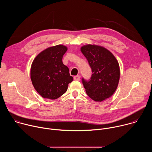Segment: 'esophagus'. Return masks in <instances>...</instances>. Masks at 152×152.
Returning a JSON list of instances; mask_svg holds the SVG:
<instances>
[{
	"label": "esophagus",
	"instance_id": "obj_1",
	"mask_svg": "<svg viewBox=\"0 0 152 152\" xmlns=\"http://www.w3.org/2000/svg\"><path fill=\"white\" fill-rule=\"evenodd\" d=\"M74 79H75V80H80V76H79V75L75 76H74Z\"/></svg>",
	"mask_w": 152,
	"mask_h": 152
}]
</instances>
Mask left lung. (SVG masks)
<instances>
[{"mask_svg":"<svg viewBox=\"0 0 152 152\" xmlns=\"http://www.w3.org/2000/svg\"><path fill=\"white\" fill-rule=\"evenodd\" d=\"M80 50L92 71L90 79H82L87 95L93 100L102 102L115 91L120 79L119 64L113 54L106 49L88 45Z\"/></svg>","mask_w":152,"mask_h":152,"instance_id":"1","label":"left lung"}]
</instances>
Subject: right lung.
I'll return each instance as SVG.
<instances>
[{
  "label": "right lung",
  "mask_w": 152,
  "mask_h": 152,
  "mask_svg": "<svg viewBox=\"0 0 152 152\" xmlns=\"http://www.w3.org/2000/svg\"><path fill=\"white\" fill-rule=\"evenodd\" d=\"M67 50L66 46L57 45L49 48L34 59L31 69V79L36 91L41 96L55 100L67 90L73 77L69 68L62 62Z\"/></svg>",
  "instance_id": "1"
}]
</instances>
